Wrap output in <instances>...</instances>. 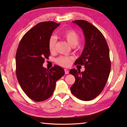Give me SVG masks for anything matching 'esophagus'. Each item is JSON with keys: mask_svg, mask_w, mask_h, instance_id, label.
<instances>
[{"mask_svg": "<svg viewBox=\"0 0 127 127\" xmlns=\"http://www.w3.org/2000/svg\"><path fill=\"white\" fill-rule=\"evenodd\" d=\"M64 70H65V72L66 74H68V73H69V71L67 69H66V68H65V69H64Z\"/></svg>", "mask_w": 127, "mask_h": 127, "instance_id": "34e87169", "label": "esophagus"}]
</instances>
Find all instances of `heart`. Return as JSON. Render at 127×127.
<instances>
[{
	"label": "heart",
	"instance_id": "obj_1",
	"mask_svg": "<svg viewBox=\"0 0 127 127\" xmlns=\"http://www.w3.org/2000/svg\"><path fill=\"white\" fill-rule=\"evenodd\" d=\"M62 36L67 41L68 44L74 48H75L79 42L80 37L78 32L74 30H67L62 32ZM56 38L55 36H52L50 38L48 41V48L51 52H53L55 50L56 44ZM72 58L67 56H60L56 60V62L64 67H67L71 63Z\"/></svg>",
	"mask_w": 127,
	"mask_h": 127
}]
</instances>
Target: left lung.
Returning <instances> with one entry per match:
<instances>
[{
	"mask_svg": "<svg viewBox=\"0 0 127 127\" xmlns=\"http://www.w3.org/2000/svg\"><path fill=\"white\" fill-rule=\"evenodd\" d=\"M72 22L82 28L86 39L82 55L74 64L84 65L85 70H70V73L75 78L70 91L81 100L90 101L100 94L109 78L111 70L109 48L104 36L96 27L85 20Z\"/></svg>",
	"mask_w": 127,
	"mask_h": 127,
	"instance_id": "left-lung-1",
	"label": "left lung"
}]
</instances>
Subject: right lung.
<instances>
[{
	"label": "right lung",
	"mask_w": 127,
	"mask_h": 127,
	"mask_svg": "<svg viewBox=\"0 0 127 127\" xmlns=\"http://www.w3.org/2000/svg\"><path fill=\"white\" fill-rule=\"evenodd\" d=\"M60 25L53 21L40 22L24 35L16 55V76L23 91L30 99L43 101L53 95L56 83L65 74L60 66L43 67L48 59V41L53 30Z\"/></svg>",
	"instance_id": "1"
}]
</instances>
